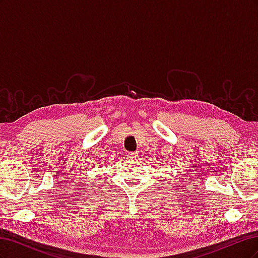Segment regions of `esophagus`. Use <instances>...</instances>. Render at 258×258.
<instances>
[{
  "label": "esophagus",
  "mask_w": 258,
  "mask_h": 258,
  "mask_svg": "<svg viewBox=\"0 0 258 258\" xmlns=\"http://www.w3.org/2000/svg\"><path fill=\"white\" fill-rule=\"evenodd\" d=\"M128 157L131 159H137L139 157V153L138 152H129Z\"/></svg>",
  "instance_id": "esophagus-1"
}]
</instances>
